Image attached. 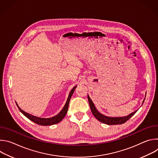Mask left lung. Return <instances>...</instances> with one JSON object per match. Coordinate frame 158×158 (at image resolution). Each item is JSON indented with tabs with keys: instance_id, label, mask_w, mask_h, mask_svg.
Masks as SVG:
<instances>
[{
	"instance_id": "8db88e82",
	"label": "left lung",
	"mask_w": 158,
	"mask_h": 158,
	"mask_svg": "<svg viewBox=\"0 0 158 158\" xmlns=\"http://www.w3.org/2000/svg\"><path fill=\"white\" fill-rule=\"evenodd\" d=\"M87 98H88V101H89L90 107H91V110L92 111V113L93 114L94 117L99 121H100L101 123H103L104 124H108V125L122 124L126 123L127 120H129L138 111V110H137L136 111L132 112V113H131L128 116H124V117H116V118L108 117V116H104V115L102 114L101 113H100V112L96 108L93 102L92 101V100L91 99V98H89V96L88 95H87ZM144 101L143 102H143L144 101Z\"/></svg>"
}]
</instances>
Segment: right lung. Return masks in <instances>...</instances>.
I'll list each match as a JSON object with an SVG mask.
<instances>
[{
  "label": "right lung",
  "mask_w": 158,
  "mask_h": 158,
  "mask_svg": "<svg viewBox=\"0 0 158 158\" xmlns=\"http://www.w3.org/2000/svg\"><path fill=\"white\" fill-rule=\"evenodd\" d=\"M77 85L74 86L72 90L71 91V92L69 93V94L68 96V98H67V101L65 102V104L64 105V107L62 108V109L60 110V112L58 114H57L56 116L52 117V118H39V117H36L34 116L32 114H30L27 112L24 111L23 110H22L19 106H18V104L16 102V105L17 106L19 109L20 110V111L26 117H27L29 119H30L31 121H32V122L39 124V125H41V126H50V125H52V124H57L59 122H60L62 119L64 118V116L66 115L67 112V109H68V107H69V101L71 100V98L75 91V89L76 88Z\"/></svg>",
  "instance_id": "right-lung-1"
}]
</instances>
